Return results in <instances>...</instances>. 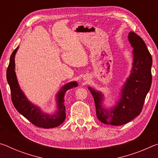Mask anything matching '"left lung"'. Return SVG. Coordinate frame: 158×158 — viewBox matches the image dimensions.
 <instances>
[{"label":"left lung","mask_w":158,"mask_h":158,"mask_svg":"<svg viewBox=\"0 0 158 158\" xmlns=\"http://www.w3.org/2000/svg\"><path fill=\"white\" fill-rule=\"evenodd\" d=\"M128 40L132 51V68L122 88L117 105L111 109L102 106L103 95L91 87L89 89L94 98L96 115L100 122L106 125H122L140 114L152 83L153 59L145 42L134 32H130Z\"/></svg>","instance_id":"1"}]
</instances>
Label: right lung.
Returning <instances> with one entry per match:
<instances>
[{"mask_svg":"<svg viewBox=\"0 0 158 158\" xmlns=\"http://www.w3.org/2000/svg\"><path fill=\"white\" fill-rule=\"evenodd\" d=\"M19 47L14 50L10 56V63L7 69V81L11 91L12 101L16 109L26 119L37 127L42 128H53L61 125L65 119V106L64 105V97L67 90L77 87L78 84L72 81L64 85L56 95L58 109L53 114H45L38 106L29 101L18 84L15 73V58Z\"/></svg>","mask_w":158,"mask_h":158,"instance_id":"right-lung-1","label":"right lung"}]
</instances>
